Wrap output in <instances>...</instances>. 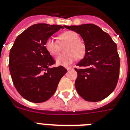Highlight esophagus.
<instances>
[{"mask_svg":"<svg viewBox=\"0 0 130 130\" xmlns=\"http://www.w3.org/2000/svg\"><path fill=\"white\" fill-rule=\"evenodd\" d=\"M71 69V67H66V69H67V71L70 70Z\"/></svg>","mask_w":130,"mask_h":130,"instance_id":"obj_1","label":"esophagus"}]
</instances>
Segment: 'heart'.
Wrapping results in <instances>:
<instances>
[{
	"label": "heart",
	"mask_w": 130,
	"mask_h": 130,
	"mask_svg": "<svg viewBox=\"0 0 130 130\" xmlns=\"http://www.w3.org/2000/svg\"><path fill=\"white\" fill-rule=\"evenodd\" d=\"M61 43H68L66 45V53H61L57 56L56 63L58 65L67 66L71 64L76 59L83 57L85 53V43L79 40L78 34L73 31H66L59 36ZM45 49L52 55H57L59 52V43L53 37H50L45 43Z\"/></svg>",
	"instance_id": "1"
}]
</instances>
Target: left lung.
Segmentation results:
<instances>
[{
  "mask_svg": "<svg viewBox=\"0 0 130 130\" xmlns=\"http://www.w3.org/2000/svg\"><path fill=\"white\" fill-rule=\"evenodd\" d=\"M83 38L86 47L84 58L75 68L77 73L75 88L83 99L99 102L108 96L117 85L120 57L117 45L111 37L92 24L64 26Z\"/></svg>",
  "mask_w": 130,
  "mask_h": 130,
  "instance_id": "left-lung-1",
  "label": "left lung"
}]
</instances>
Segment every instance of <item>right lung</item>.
I'll list each match as a JSON object with an SVG mask.
<instances>
[{
	"label": "right lung",
	"instance_id": "add662e5",
	"mask_svg": "<svg viewBox=\"0 0 130 130\" xmlns=\"http://www.w3.org/2000/svg\"><path fill=\"white\" fill-rule=\"evenodd\" d=\"M61 28L63 27L59 25H32L16 38L10 51L12 80L28 101L40 103L50 99L67 73L63 66L50 67L55 61L45 47L46 40Z\"/></svg>",
	"mask_w": 130,
	"mask_h": 130
}]
</instances>
